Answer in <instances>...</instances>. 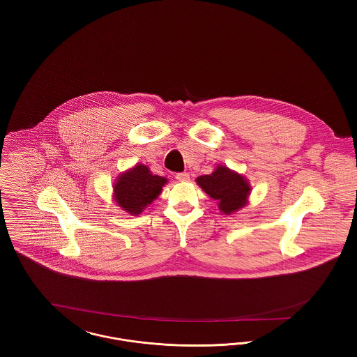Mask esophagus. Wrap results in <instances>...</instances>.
Instances as JSON below:
<instances>
[{"label": "esophagus", "mask_w": 357, "mask_h": 357, "mask_svg": "<svg viewBox=\"0 0 357 357\" xmlns=\"http://www.w3.org/2000/svg\"><path fill=\"white\" fill-rule=\"evenodd\" d=\"M175 178H176L179 182H187V181H190L188 172H178V174L175 175Z\"/></svg>", "instance_id": "34e87169"}]
</instances>
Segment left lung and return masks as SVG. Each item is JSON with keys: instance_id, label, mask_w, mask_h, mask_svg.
Returning <instances> with one entry per match:
<instances>
[{"instance_id": "left-lung-1", "label": "left lung", "mask_w": 357, "mask_h": 357, "mask_svg": "<svg viewBox=\"0 0 357 357\" xmlns=\"http://www.w3.org/2000/svg\"><path fill=\"white\" fill-rule=\"evenodd\" d=\"M197 182L206 194L218 201V206L225 214H231L243 207L250 192V186L245 178L225 166H218L210 175L199 176Z\"/></svg>"}]
</instances>
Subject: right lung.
Returning a JSON list of instances; mask_svg holds the SVG:
<instances>
[{
	"label": "right lung",
	"mask_w": 357,
	"mask_h": 357,
	"mask_svg": "<svg viewBox=\"0 0 357 357\" xmlns=\"http://www.w3.org/2000/svg\"><path fill=\"white\" fill-rule=\"evenodd\" d=\"M166 182V178L153 175L149 167L137 165L118 178L114 186L115 201L127 213L137 215L160 194Z\"/></svg>",
	"instance_id": "right-lung-1"
}]
</instances>
